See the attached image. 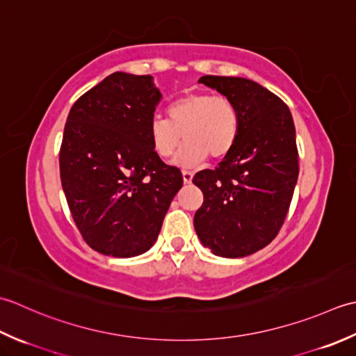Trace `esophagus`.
<instances>
[{"label": "esophagus", "instance_id": "1", "mask_svg": "<svg viewBox=\"0 0 356 356\" xmlns=\"http://www.w3.org/2000/svg\"><path fill=\"white\" fill-rule=\"evenodd\" d=\"M192 178H193V173L191 170H183V179H184L186 184L191 183Z\"/></svg>", "mask_w": 356, "mask_h": 356}]
</instances>
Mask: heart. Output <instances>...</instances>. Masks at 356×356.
<instances>
[{
  "label": "heart",
  "instance_id": "obj_1",
  "mask_svg": "<svg viewBox=\"0 0 356 356\" xmlns=\"http://www.w3.org/2000/svg\"><path fill=\"white\" fill-rule=\"evenodd\" d=\"M241 115L234 99L213 93H187L168 107V118L155 117L149 124V136L158 156L169 158L186 146L178 164L192 168L209 156L226 158L238 141Z\"/></svg>",
  "mask_w": 356,
  "mask_h": 356
}]
</instances>
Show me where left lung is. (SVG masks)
Wrapping results in <instances>:
<instances>
[{
	"label": "left lung",
	"mask_w": 356,
	"mask_h": 356,
	"mask_svg": "<svg viewBox=\"0 0 356 356\" xmlns=\"http://www.w3.org/2000/svg\"><path fill=\"white\" fill-rule=\"evenodd\" d=\"M198 83L235 101L241 130L213 170L193 177L204 195L193 226L215 255L248 257L278 235L289 212L300 173L293 118L284 101L250 79L206 75Z\"/></svg>",
	"instance_id": "1"
}]
</instances>
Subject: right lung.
Wrapping results in <instances>:
<instances>
[{"instance_id":"right-lung-1","label":"right lung","mask_w":356,"mask_h":356,"mask_svg":"<svg viewBox=\"0 0 356 356\" xmlns=\"http://www.w3.org/2000/svg\"><path fill=\"white\" fill-rule=\"evenodd\" d=\"M159 97L149 75L115 72L69 112L60 147L63 191L84 241L104 255L147 252L184 183L152 146Z\"/></svg>"}]
</instances>
